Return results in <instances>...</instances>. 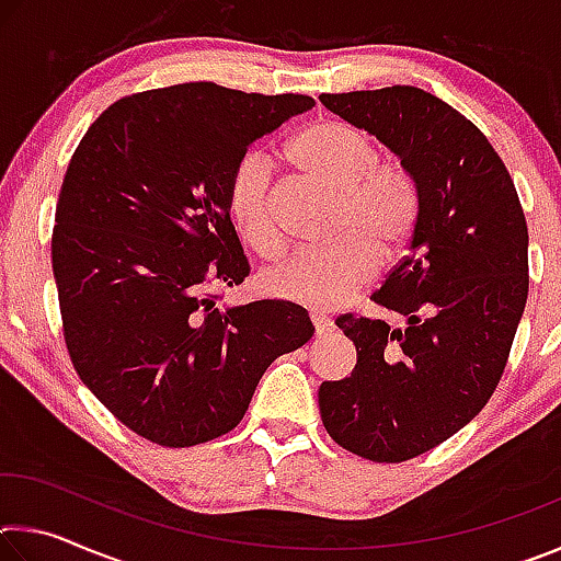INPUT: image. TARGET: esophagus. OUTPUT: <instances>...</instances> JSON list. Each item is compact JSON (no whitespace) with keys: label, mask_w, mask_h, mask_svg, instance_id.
Here are the masks:
<instances>
[{"label":"esophagus","mask_w":561,"mask_h":561,"mask_svg":"<svg viewBox=\"0 0 561 561\" xmlns=\"http://www.w3.org/2000/svg\"><path fill=\"white\" fill-rule=\"evenodd\" d=\"M311 324H314V334L317 336H324V334H329L331 331V319L329 317H324V314H311Z\"/></svg>","instance_id":"obj_1"}]
</instances>
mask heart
I'll return each instance as SVG.
<instances>
[{
    "label": "heart",
    "mask_w": 561,
    "mask_h": 561,
    "mask_svg": "<svg viewBox=\"0 0 561 561\" xmlns=\"http://www.w3.org/2000/svg\"><path fill=\"white\" fill-rule=\"evenodd\" d=\"M289 158L336 193L339 240L289 254L262 274V287L284 301L331 309L348 301L376 267L405 250L421 215V195L401 163H378L366 130L344 121H321L291 140ZM227 210L242 240L262 257L282 250L272 213V160L250 150L227 180Z\"/></svg>",
    "instance_id": "heart-1"
}]
</instances>
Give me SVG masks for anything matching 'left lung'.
<instances>
[{
	"label": "left lung",
	"instance_id": "8db88e82",
	"mask_svg": "<svg viewBox=\"0 0 561 561\" xmlns=\"http://www.w3.org/2000/svg\"><path fill=\"white\" fill-rule=\"evenodd\" d=\"M319 101L401 158L421 195L408 254L371 297L398 324L339 317L356 366L319 388L341 448L403 462L448 440L495 393L527 304L525 213L490 140L433 93L388 87Z\"/></svg>",
	"mask_w": 561,
	"mask_h": 561
}]
</instances>
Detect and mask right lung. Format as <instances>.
<instances>
[{
    "label": "right lung",
    "instance_id": "obj_1",
    "mask_svg": "<svg viewBox=\"0 0 561 561\" xmlns=\"http://www.w3.org/2000/svg\"><path fill=\"white\" fill-rule=\"evenodd\" d=\"M311 96L210 81L133 93L101 113L64 175L51 234L76 374L133 433L190 448L230 433L274 358L307 344L291 301L220 307L250 274L227 180Z\"/></svg>",
    "mask_w": 561,
    "mask_h": 561
}]
</instances>
